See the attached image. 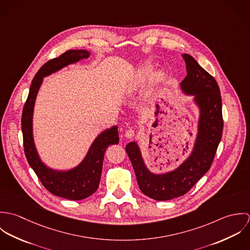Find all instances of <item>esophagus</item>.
Segmentation results:
<instances>
[{
	"label": "esophagus",
	"instance_id": "34e87169",
	"mask_svg": "<svg viewBox=\"0 0 250 250\" xmlns=\"http://www.w3.org/2000/svg\"><path fill=\"white\" fill-rule=\"evenodd\" d=\"M135 135H136V132H135L134 130H132V129L127 130V131L125 132V137H126L127 139H132V138L135 137Z\"/></svg>",
	"mask_w": 250,
	"mask_h": 250
}]
</instances>
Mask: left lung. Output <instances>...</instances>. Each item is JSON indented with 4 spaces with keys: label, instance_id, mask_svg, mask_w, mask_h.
<instances>
[{
    "label": "left lung",
    "instance_id": "1",
    "mask_svg": "<svg viewBox=\"0 0 250 250\" xmlns=\"http://www.w3.org/2000/svg\"><path fill=\"white\" fill-rule=\"evenodd\" d=\"M182 58L187 76L181 87L185 93L195 96V102L200 107L199 129L193 152L174 171L156 175L146 168L138 144L126 145L141 190L159 201L186 194L210 169L223 131L221 96L216 81L191 56L184 54Z\"/></svg>",
    "mask_w": 250,
    "mask_h": 250
}]
</instances>
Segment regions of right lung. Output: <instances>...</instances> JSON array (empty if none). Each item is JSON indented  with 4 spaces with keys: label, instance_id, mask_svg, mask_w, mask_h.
Instances as JSON below:
<instances>
[{
    "label": "right lung",
    "instance_id": "obj_1",
    "mask_svg": "<svg viewBox=\"0 0 250 250\" xmlns=\"http://www.w3.org/2000/svg\"><path fill=\"white\" fill-rule=\"evenodd\" d=\"M88 57L89 53L87 51L70 50L44 63L32 81L30 92L22 112L23 144L29 165L47 190L54 195L70 200L84 199L97 190L106 149L108 145L117 144L119 142L117 126L107 129L97 137L80 166L68 171H55L42 164L36 152L33 139V113L36 95L43 77Z\"/></svg>",
    "mask_w": 250,
    "mask_h": 250
}]
</instances>
